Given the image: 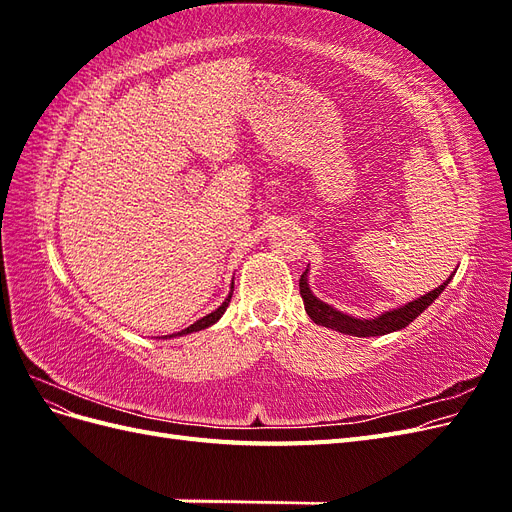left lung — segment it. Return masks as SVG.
<instances>
[{"label": "left lung", "instance_id": "obj_1", "mask_svg": "<svg viewBox=\"0 0 512 512\" xmlns=\"http://www.w3.org/2000/svg\"><path fill=\"white\" fill-rule=\"evenodd\" d=\"M307 271L309 269L303 271L301 280H299L307 316L312 318L316 324H320V327H327V329L339 331L344 335H354V337H376V335H386V333H393L399 329H406L416 316H421L425 309L440 297V292L448 286V282H451V277H453V275L448 277V280L442 286H438L436 290L423 294L421 299L410 301L397 309H391V312H384L378 318H369V320L363 318L361 320V318L342 314L339 309L331 307L329 303H322L318 297H314L312 290H309V284H307Z\"/></svg>", "mask_w": 512, "mask_h": 512}]
</instances>
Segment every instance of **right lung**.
<instances>
[{
  "mask_svg": "<svg viewBox=\"0 0 512 512\" xmlns=\"http://www.w3.org/2000/svg\"><path fill=\"white\" fill-rule=\"evenodd\" d=\"M230 297H232V292L228 294V297L224 299V303L215 309V312H211V314H207L205 318H200V320H196L194 324H190L188 329H183V331H179V333H175L177 337H181V335H188V333H194V331H203V329H207V327H211V324H215L218 322L220 318H222V314L226 312V307H228V303H230ZM175 335H170V337H175Z\"/></svg>",
  "mask_w": 512,
  "mask_h": 512,
  "instance_id": "add662e5",
  "label": "right lung"
}]
</instances>
